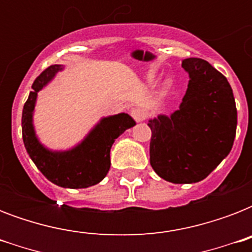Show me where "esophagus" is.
Segmentation results:
<instances>
[{"label":"esophagus","mask_w":252,"mask_h":252,"mask_svg":"<svg viewBox=\"0 0 252 252\" xmlns=\"http://www.w3.org/2000/svg\"><path fill=\"white\" fill-rule=\"evenodd\" d=\"M130 115H132V118H133L136 122L141 123L148 118V111L141 108V107H136V108H133V110L130 111Z\"/></svg>","instance_id":"esophagus-1"}]
</instances>
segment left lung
Instances as JSON below:
<instances>
[{"mask_svg": "<svg viewBox=\"0 0 252 252\" xmlns=\"http://www.w3.org/2000/svg\"><path fill=\"white\" fill-rule=\"evenodd\" d=\"M189 82L179 110L149 120L150 165L175 184L205 179L230 153L237 107L226 77L203 59H186Z\"/></svg>", "mask_w": 252, "mask_h": 252, "instance_id": "8db88e82", "label": "left lung"}]
</instances>
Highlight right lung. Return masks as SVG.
<instances>
[{"instance_id": "right-lung-1", "label": "right lung", "mask_w": 252, "mask_h": 252, "mask_svg": "<svg viewBox=\"0 0 252 252\" xmlns=\"http://www.w3.org/2000/svg\"><path fill=\"white\" fill-rule=\"evenodd\" d=\"M63 70V65H51L33 81L32 91L22 112V137L30 158L41 174L56 186L64 188H87L104 179L110 170V150L124 130L136 126L128 114L103 118L85 140L73 149L52 152L37 140L32 124V114L37 93Z\"/></svg>"}]
</instances>
